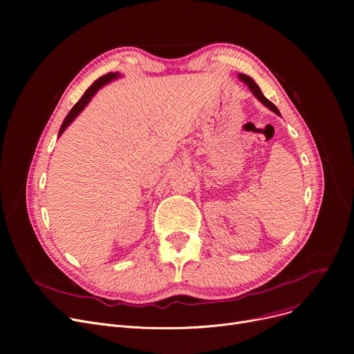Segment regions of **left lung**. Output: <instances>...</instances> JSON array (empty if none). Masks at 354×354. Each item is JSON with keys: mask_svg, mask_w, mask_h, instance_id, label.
<instances>
[{"mask_svg": "<svg viewBox=\"0 0 354 354\" xmlns=\"http://www.w3.org/2000/svg\"><path fill=\"white\" fill-rule=\"evenodd\" d=\"M238 77L241 79V82H244L248 87H250V90L252 91V95L259 100V102H261L264 106H267L270 110H272L274 111V113H277V115H280V110H278L264 95H263V91H261V88H259L258 87V84L250 77V76H247V74H238Z\"/></svg>", "mask_w": 354, "mask_h": 354, "instance_id": "1", "label": "left lung"}]
</instances>
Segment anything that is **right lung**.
I'll return each mask as SVG.
<instances>
[{
  "instance_id": "right-lung-1",
  "label": "right lung",
  "mask_w": 354,
  "mask_h": 354,
  "mask_svg": "<svg viewBox=\"0 0 354 354\" xmlns=\"http://www.w3.org/2000/svg\"><path fill=\"white\" fill-rule=\"evenodd\" d=\"M118 77H119V73H109V74H104V76H102L100 79H97L95 83H93V84L86 90V93L82 96V99H80L76 104H74L73 109L68 111V115L66 116V119H64V122H63V124H62V127H60L59 136L64 132L66 127H67L74 119L77 118V115L87 106V103L91 100V97L96 95V91H97L100 87H103L106 83H109V82H111V80H115V79H118Z\"/></svg>"
}]
</instances>
